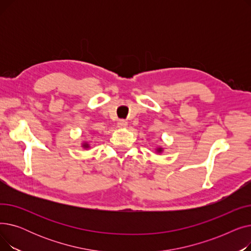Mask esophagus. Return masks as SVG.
<instances>
[{"mask_svg":"<svg viewBox=\"0 0 251 251\" xmlns=\"http://www.w3.org/2000/svg\"><path fill=\"white\" fill-rule=\"evenodd\" d=\"M117 125H118L119 128H126L127 125H128V123H127L125 120H119V122H118Z\"/></svg>","mask_w":251,"mask_h":251,"instance_id":"34e87169","label":"esophagus"}]
</instances>
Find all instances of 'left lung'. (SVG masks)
<instances>
[{"mask_svg": "<svg viewBox=\"0 0 251 251\" xmlns=\"http://www.w3.org/2000/svg\"><path fill=\"white\" fill-rule=\"evenodd\" d=\"M157 151L161 152V151H162V149H157Z\"/></svg>", "mask_w": 251, "mask_h": 251, "instance_id": "1", "label": "left lung"}]
</instances>
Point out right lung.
Segmentation results:
<instances>
[{
  "label": "right lung",
  "instance_id": "right-lung-1",
  "mask_svg": "<svg viewBox=\"0 0 251 251\" xmlns=\"http://www.w3.org/2000/svg\"><path fill=\"white\" fill-rule=\"evenodd\" d=\"M83 146H84V148H88V144H86V143L83 144Z\"/></svg>",
  "mask_w": 251,
  "mask_h": 251
}]
</instances>
